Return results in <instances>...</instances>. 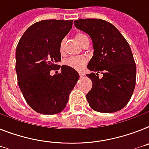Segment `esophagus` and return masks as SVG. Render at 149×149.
<instances>
[{"label": "esophagus", "instance_id": "1", "mask_svg": "<svg viewBox=\"0 0 149 149\" xmlns=\"http://www.w3.org/2000/svg\"><path fill=\"white\" fill-rule=\"evenodd\" d=\"M79 76H80V77H83V76H84V72H79Z\"/></svg>", "mask_w": 149, "mask_h": 149}]
</instances>
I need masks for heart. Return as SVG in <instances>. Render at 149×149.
Here are the masks:
<instances>
[{"mask_svg":"<svg viewBox=\"0 0 149 149\" xmlns=\"http://www.w3.org/2000/svg\"><path fill=\"white\" fill-rule=\"evenodd\" d=\"M76 37H77V39L79 43H81L83 40H85L86 38H88V36L84 34V33H82V32L77 33ZM62 47H63V42H61V50H62ZM66 63H67V65L72 67V68L80 70L85 67V65L86 63V59L82 57H72L67 60Z\"/></svg>","mask_w":149,"mask_h":149,"instance_id":"b5f03b06","label":"heart"}]
</instances>
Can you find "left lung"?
Wrapping results in <instances>:
<instances>
[{
  "instance_id": "left-lung-1",
  "label": "left lung",
  "mask_w": 149,
  "mask_h": 149,
  "mask_svg": "<svg viewBox=\"0 0 149 149\" xmlns=\"http://www.w3.org/2000/svg\"><path fill=\"white\" fill-rule=\"evenodd\" d=\"M76 28L92 41L94 53L87 68L92 88L86 95L90 107L102 113L116 112L130 102L136 86V67L128 42L113 25L98 19H79ZM103 77L100 79L98 73Z\"/></svg>"
}]
</instances>
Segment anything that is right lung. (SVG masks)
Segmentation results:
<instances>
[{
  "label": "right lung",
  "instance_id": "obj_1",
  "mask_svg": "<svg viewBox=\"0 0 149 149\" xmlns=\"http://www.w3.org/2000/svg\"><path fill=\"white\" fill-rule=\"evenodd\" d=\"M72 20L48 19L26 29L17 47L16 72L19 87L27 104L42 114L63 111L79 79L77 70L61 61V44L70 31ZM61 67L59 74L49 71Z\"/></svg>",
  "mask_w": 149,
  "mask_h": 149
}]
</instances>
